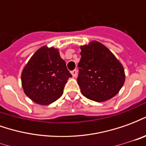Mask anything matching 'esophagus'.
Here are the masks:
<instances>
[{
    "instance_id": "1",
    "label": "esophagus",
    "mask_w": 146,
    "mask_h": 146,
    "mask_svg": "<svg viewBox=\"0 0 146 146\" xmlns=\"http://www.w3.org/2000/svg\"><path fill=\"white\" fill-rule=\"evenodd\" d=\"M71 74L73 75V77H76V75H77V71H76V70H73V71H71Z\"/></svg>"
}]
</instances>
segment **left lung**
I'll list each match as a JSON object with an SVG mask.
<instances>
[{
    "label": "left lung",
    "mask_w": 146,
    "mask_h": 146,
    "mask_svg": "<svg viewBox=\"0 0 146 146\" xmlns=\"http://www.w3.org/2000/svg\"><path fill=\"white\" fill-rule=\"evenodd\" d=\"M77 84L84 96L95 102L114 97L125 81L122 64L100 42H90L80 47Z\"/></svg>",
    "instance_id": "left-lung-1"
}]
</instances>
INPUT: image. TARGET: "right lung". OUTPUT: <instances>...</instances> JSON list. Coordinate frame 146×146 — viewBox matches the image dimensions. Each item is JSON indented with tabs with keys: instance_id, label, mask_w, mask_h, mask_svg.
Here are the masks:
<instances>
[{
	"instance_id": "1",
	"label": "right lung",
	"mask_w": 146,
	"mask_h": 146,
	"mask_svg": "<svg viewBox=\"0 0 146 146\" xmlns=\"http://www.w3.org/2000/svg\"><path fill=\"white\" fill-rule=\"evenodd\" d=\"M71 76L58 49L43 46L25 66L21 80L25 94L34 102L46 106L60 98Z\"/></svg>"
}]
</instances>
